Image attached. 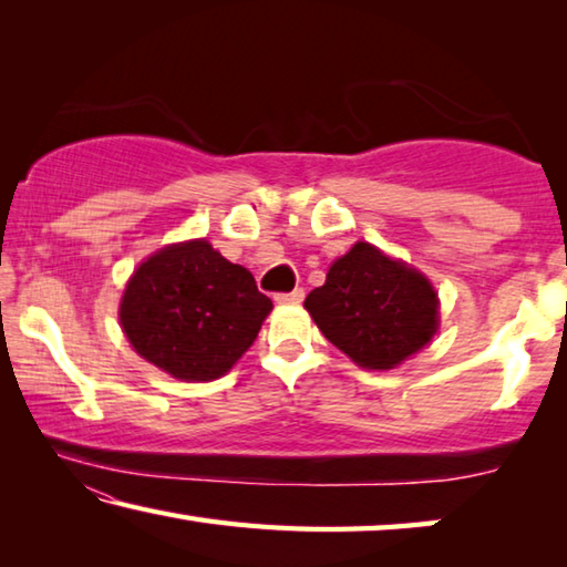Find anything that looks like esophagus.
I'll return each mask as SVG.
<instances>
[{
  "instance_id": "1",
  "label": "esophagus",
  "mask_w": 567,
  "mask_h": 567,
  "mask_svg": "<svg viewBox=\"0 0 567 567\" xmlns=\"http://www.w3.org/2000/svg\"><path fill=\"white\" fill-rule=\"evenodd\" d=\"M305 297V290H300V287H297V290H292V292H277L275 295V302L277 305H295V302H300Z\"/></svg>"
}]
</instances>
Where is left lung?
<instances>
[{"mask_svg": "<svg viewBox=\"0 0 567 567\" xmlns=\"http://www.w3.org/2000/svg\"><path fill=\"white\" fill-rule=\"evenodd\" d=\"M307 312L334 348L368 370H392L433 340L440 324L435 287L415 267L370 243L338 257Z\"/></svg>", "mask_w": 567, "mask_h": 567, "instance_id": "obj_1", "label": "left lung"}]
</instances>
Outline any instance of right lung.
Returning <instances> with one entry per match:
<instances>
[{
	"instance_id": "obj_1",
	"label": "right lung",
	"mask_w": 567,
	"mask_h": 567,
	"mask_svg": "<svg viewBox=\"0 0 567 567\" xmlns=\"http://www.w3.org/2000/svg\"><path fill=\"white\" fill-rule=\"evenodd\" d=\"M272 300L207 239L162 247L124 287L120 322L140 358L185 382L223 378L255 342Z\"/></svg>"
}]
</instances>
